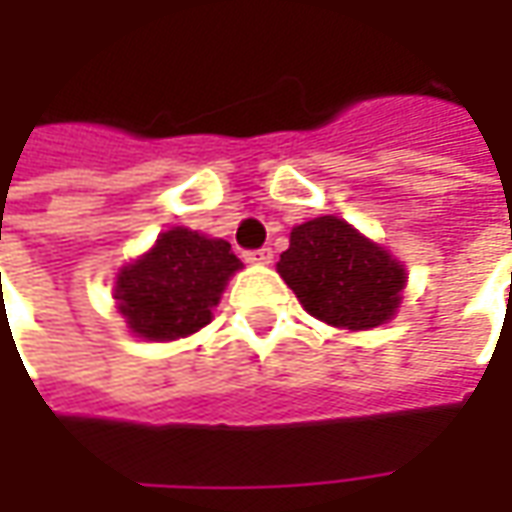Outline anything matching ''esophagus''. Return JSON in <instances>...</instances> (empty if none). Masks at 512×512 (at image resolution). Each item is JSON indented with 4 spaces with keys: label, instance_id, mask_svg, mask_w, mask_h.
<instances>
[{
    "label": "esophagus",
    "instance_id": "obj_1",
    "mask_svg": "<svg viewBox=\"0 0 512 512\" xmlns=\"http://www.w3.org/2000/svg\"><path fill=\"white\" fill-rule=\"evenodd\" d=\"M245 262H247V265H270V262H273V250H270V247L247 250Z\"/></svg>",
    "mask_w": 512,
    "mask_h": 512
}]
</instances>
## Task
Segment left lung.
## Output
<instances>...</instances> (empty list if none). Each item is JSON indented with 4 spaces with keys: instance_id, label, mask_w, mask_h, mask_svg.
Instances as JSON below:
<instances>
[{
    "instance_id": "1",
    "label": "left lung",
    "mask_w": 512,
    "mask_h": 512,
    "mask_svg": "<svg viewBox=\"0 0 512 512\" xmlns=\"http://www.w3.org/2000/svg\"><path fill=\"white\" fill-rule=\"evenodd\" d=\"M276 270L310 316L344 330L393 319L407 282L402 262L339 216L293 227Z\"/></svg>"
}]
</instances>
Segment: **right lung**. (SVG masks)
Wrapping results in <instances>:
<instances>
[{
	"label": "right lung",
	"instance_id": "obj_1",
	"mask_svg": "<svg viewBox=\"0 0 512 512\" xmlns=\"http://www.w3.org/2000/svg\"><path fill=\"white\" fill-rule=\"evenodd\" d=\"M242 267L225 239L173 227L145 256L116 276L113 299L130 330L150 342H173L202 330L227 279Z\"/></svg>",
	"mask_w": 512,
	"mask_h": 512
}]
</instances>
